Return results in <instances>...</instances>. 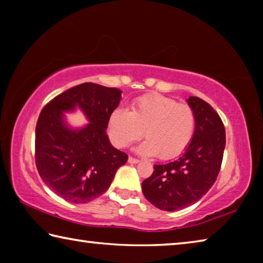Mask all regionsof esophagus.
<instances>
[{"instance_id":"obj_1","label":"esophagus","mask_w":263,"mask_h":263,"mask_svg":"<svg viewBox=\"0 0 263 263\" xmlns=\"http://www.w3.org/2000/svg\"><path fill=\"white\" fill-rule=\"evenodd\" d=\"M127 161H128V163H138V162H139V160L136 159V158L128 157V160H127Z\"/></svg>"}]
</instances>
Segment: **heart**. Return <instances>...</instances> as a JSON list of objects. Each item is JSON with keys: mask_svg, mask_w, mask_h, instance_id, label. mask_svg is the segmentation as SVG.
Wrapping results in <instances>:
<instances>
[{"mask_svg": "<svg viewBox=\"0 0 263 263\" xmlns=\"http://www.w3.org/2000/svg\"><path fill=\"white\" fill-rule=\"evenodd\" d=\"M195 114L189 105L162 95L144 96L131 110L118 108L109 117V133L118 147H127L144 135L137 151L146 157L168 160L188 147L195 132Z\"/></svg>", "mask_w": 263, "mask_h": 263, "instance_id": "b5f03b06", "label": "heart"}]
</instances>
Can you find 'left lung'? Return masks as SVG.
<instances>
[{
  "label": "left lung",
  "instance_id": "8db88e82",
  "mask_svg": "<svg viewBox=\"0 0 263 263\" xmlns=\"http://www.w3.org/2000/svg\"><path fill=\"white\" fill-rule=\"evenodd\" d=\"M188 104L195 114V132L179 159L154 164V172L142 182L148 202L160 210L175 211L199 201L215 183L225 148V128L212 106L190 96Z\"/></svg>",
  "mask_w": 263,
  "mask_h": 263
}]
</instances>
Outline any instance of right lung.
Here are the masks:
<instances>
[{
    "mask_svg": "<svg viewBox=\"0 0 263 263\" xmlns=\"http://www.w3.org/2000/svg\"><path fill=\"white\" fill-rule=\"evenodd\" d=\"M122 91L82 83L44 106L35 126V166L48 188L66 201L88 203L104 194L127 154L115 148L105 130ZM78 107L88 123L72 128L65 114Z\"/></svg>",
    "mask_w": 263,
    "mask_h": 263,
    "instance_id": "1",
    "label": "right lung"
}]
</instances>
